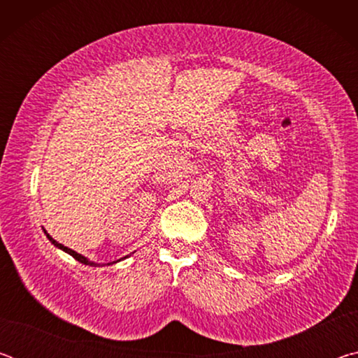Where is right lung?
I'll list each match as a JSON object with an SVG mask.
<instances>
[{"label": "right lung", "instance_id": "right-lung-1", "mask_svg": "<svg viewBox=\"0 0 358 358\" xmlns=\"http://www.w3.org/2000/svg\"><path fill=\"white\" fill-rule=\"evenodd\" d=\"M44 232H45V230H44ZM45 235H47V238H48V240H50L53 245H55L57 248H59V250H63V251H66V252H68V254H71V256H72V257H74L76 260H78V262H80V264H85V265H94V266H96V265H98V264H94V262H90V260H88L87 257H83V256H82V254H78V252H76V251H72V250H71V248H68V246H64V245H62V243H58V241H57V240H53V238L50 237V235H48L47 232H45Z\"/></svg>", "mask_w": 358, "mask_h": 358}]
</instances>
